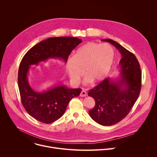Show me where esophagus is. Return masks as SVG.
<instances>
[{"label": "esophagus", "mask_w": 157, "mask_h": 157, "mask_svg": "<svg viewBox=\"0 0 157 157\" xmlns=\"http://www.w3.org/2000/svg\"><path fill=\"white\" fill-rule=\"evenodd\" d=\"M87 96V93H86V91H84V90H82V91L81 92V93H80V96H81V97H84V96Z\"/></svg>", "instance_id": "obj_1"}]
</instances>
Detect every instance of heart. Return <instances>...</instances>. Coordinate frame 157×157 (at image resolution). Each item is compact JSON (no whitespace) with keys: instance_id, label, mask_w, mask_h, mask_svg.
Instances as JSON below:
<instances>
[{"instance_id":"b5f03b06","label":"heart","mask_w":157,"mask_h":157,"mask_svg":"<svg viewBox=\"0 0 157 157\" xmlns=\"http://www.w3.org/2000/svg\"><path fill=\"white\" fill-rule=\"evenodd\" d=\"M115 58L113 48L107 43L89 42L79 47L66 63V70L73 83H78L84 75V82L99 83L108 76Z\"/></svg>"}]
</instances>
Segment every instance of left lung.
Returning a JSON list of instances; mask_svg holds the SVG:
<instances>
[{
  "label": "left lung",
  "mask_w": 157,
  "mask_h": 157,
  "mask_svg": "<svg viewBox=\"0 0 157 157\" xmlns=\"http://www.w3.org/2000/svg\"><path fill=\"white\" fill-rule=\"evenodd\" d=\"M111 43L121 53L120 76L106 78L88 93L96 105L89 111L90 117L104 126L114 125L128 114L137 100L141 89L142 73L139 63L132 53L111 39H102Z\"/></svg>",
  "instance_id": "obj_1"
}]
</instances>
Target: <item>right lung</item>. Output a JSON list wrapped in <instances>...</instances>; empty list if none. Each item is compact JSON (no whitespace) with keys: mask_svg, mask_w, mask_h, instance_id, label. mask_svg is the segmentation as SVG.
Masks as SVG:
<instances>
[{"mask_svg":"<svg viewBox=\"0 0 157 157\" xmlns=\"http://www.w3.org/2000/svg\"><path fill=\"white\" fill-rule=\"evenodd\" d=\"M81 41L77 37L50 38L35 44L22 58L18 73L21 101L28 114L36 120L50 124L59 119L70 101L79 95L81 89L68 88L60 84L43 92L35 91L28 79L30 66L52 58L61 59L66 63L71 51Z\"/></svg>","mask_w":157,"mask_h":157,"instance_id":"add662e5","label":"right lung"}]
</instances>
